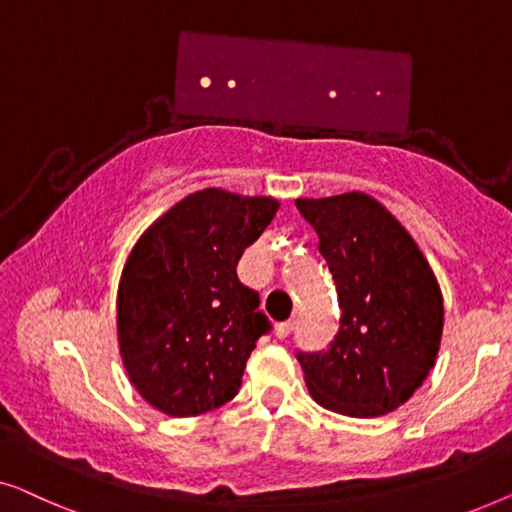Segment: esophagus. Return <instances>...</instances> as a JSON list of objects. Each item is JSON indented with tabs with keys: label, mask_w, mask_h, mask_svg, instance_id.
<instances>
[{
	"label": "esophagus",
	"mask_w": 512,
	"mask_h": 512,
	"mask_svg": "<svg viewBox=\"0 0 512 512\" xmlns=\"http://www.w3.org/2000/svg\"><path fill=\"white\" fill-rule=\"evenodd\" d=\"M292 329H294V320H285V322H280V325L276 327V336H278V338H285L287 334H290Z\"/></svg>",
	"instance_id": "1"
}]
</instances>
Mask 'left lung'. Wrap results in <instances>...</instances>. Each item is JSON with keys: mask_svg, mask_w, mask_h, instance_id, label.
Segmentation results:
<instances>
[{"mask_svg": "<svg viewBox=\"0 0 512 512\" xmlns=\"http://www.w3.org/2000/svg\"><path fill=\"white\" fill-rule=\"evenodd\" d=\"M334 276L341 327L325 352H299L322 408L378 417L413 397L434 369L443 294L406 227L371 194L297 199Z\"/></svg>", "mask_w": 512, "mask_h": 512, "instance_id": "obj_1", "label": "left lung"}]
</instances>
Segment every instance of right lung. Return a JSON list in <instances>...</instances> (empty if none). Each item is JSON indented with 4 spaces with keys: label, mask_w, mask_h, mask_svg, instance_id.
Returning a JSON list of instances; mask_svg holds the SVG:
<instances>
[{
    "label": "right lung",
    "mask_w": 512,
    "mask_h": 512,
    "mask_svg": "<svg viewBox=\"0 0 512 512\" xmlns=\"http://www.w3.org/2000/svg\"><path fill=\"white\" fill-rule=\"evenodd\" d=\"M278 206L273 197L206 187L134 243L118 285V345L136 392L160 413L194 417L239 392L269 320L236 264Z\"/></svg>",
    "instance_id": "right-lung-1"
}]
</instances>
